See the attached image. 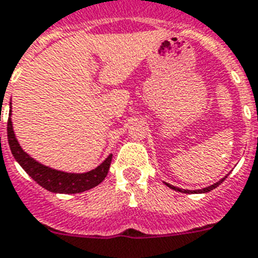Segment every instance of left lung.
Segmentation results:
<instances>
[{
    "mask_svg": "<svg viewBox=\"0 0 258 258\" xmlns=\"http://www.w3.org/2000/svg\"><path fill=\"white\" fill-rule=\"evenodd\" d=\"M225 178H227V175H225L224 178H221V179L218 180V182H216V183H214V184H211V186L204 187V188H201V190H194V191H191V190H182V188H178V187L172 186V184H170V183H166V182H163V183H165L166 186L169 187V188H172V190L179 191V192H183V194H191V192H195V194H204V192H208V191H211V190H214V188H216V187H218L219 184H221V183L224 182Z\"/></svg>",
    "mask_w": 258,
    "mask_h": 258,
    "instance_id": "8db88e82",
    "label": "left lung"
}]
</instances>
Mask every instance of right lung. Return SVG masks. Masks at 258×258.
I'll return each instance as SVG.
<instances>
[{
	"mask_svg": "<svg viewBox=\"0 0 258 258\" xmlns=\"http://www.w3.org/2000/svg\"><path fill=\"white\" fill-rule=\"evenodd\" d=\"M8 141H9L13 157L21 165V167L39 186L55 194H79L91 190L105 179L110 162H112V154H109L97 167L87 172H66L42 165L21 148L13 131L12 110H10L9 120H8Z\"/></svg>",
	"mask_w": 258,
	"mask_h": 258,
	"instance_id": "add662e5",
	"label": "right lung"
}]
</instances>
